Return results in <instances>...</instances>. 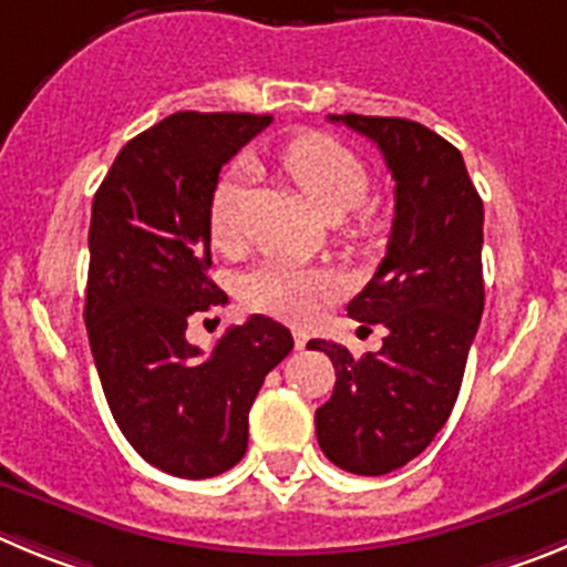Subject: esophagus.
Returning <instances> with one entry per match:
<instances>
[{"mask_svg":"<svg viewBox=\"0 0 567 567\" xmlns=\"http://www.w3.org/2000/svg\"><path fill=\"white\" fill-rule=\"evenodd\" d=\"M307 334H303V332H295V349H298V352H300V349H307Z\"/></svg>","mask_w":567,"mask_h":567,"instance_id":"34e87169","label":"esophagus"}]
</instances>
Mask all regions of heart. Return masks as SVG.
Masks as SVG:
<instances>
[{"mask_svg":"<svg viewBox=\"0 0 567 567\" xmlns=\"http://www.w3.org/2000/svg\"><path fill=\"white\" fill-rule=\"evenodd\" d=\"M278 167L289 182L307 195L309 204L323 215L346 213L363 202L369 187L365 164L354 150L327 133L295 135L278 150ZM247 198V167H229L209 198V235L218 247H227L240 233V213ZM358 233L378 235L385 229V213L378 204L360 207ZM338 284L332 272L300 267L287 258H267L240 278V298L249 309L272 318L303 323L315 318L320 303L332 298Z\"/></svg>","mask_w":567,"mask_h":567,"instance_id":"1","label":"heart"}]
</instances>
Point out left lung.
Here are the masks:
<instances>
[{"mask_svg":"<svg viewBox=\"0 0 567 567\" xmlns=\"http://www.w3.org/2000/svg\"><path fill=\"white\" fill-rule=\"evenodd\" d=\"M372 138L394 178L385 258L346 307L383 323L380 352L309 340L334 365V392L315 412L318 443L338 468L380 477L429 449L457 403L483 318V202L463 155L409 118L329 115Z\"/></svg>","mask_w":567,"mask_h":567,"instance_id":"left-lung-1","label":"left lung"}]
</instances>
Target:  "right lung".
Listing matches in <instances>:
<instances>
[{
  "instance_id": "add662e5",
  "label": "right lung",
  "mask_w": 567,
  "mask_h": 567,
  "mask_svg": "<svg viewBox=\"0 0 567 567\" xmlns=\"http://www.w3.org/2000/svg\"><path fill=\"white\" fill-rule=\"evenodd\" d=\"M269 122L252 113L167 115L124 144L93 198L90 352L127 443L173 477H215L244 457L249 409L292 352L289 329L264 315L227 329L209 354L184 338L189 320L227 303L207 275L218 173Z\"/></svg>"
}]
</instances>
